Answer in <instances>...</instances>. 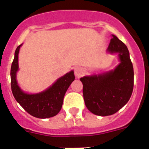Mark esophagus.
<instances>
[{
	"mask_svg": "<svg viewBox=\"0 0 149 149\" xmlns=\"http://www.w3.org/2000/svg\"><path fill=\"white\" fill-rule=\"evenodd\" d=\"M84 74V68H81V67H76L74 68V74L77 77H80Z\"/></svg>",
	"mask_w": 149,
	"mask_h": 149,
	"instance_id": "esophagus-1",
	"label": "esophagus"
}]
</instances>
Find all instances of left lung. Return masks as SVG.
Here are the masks:
<instances>
[{
    "label": "left lung",
    "mask_w": 149,
    "mask_h": 149,
    "mask_svg": "<svg viewBox=\"0 0 149 149\" xmlns=\"http://www.w3.org/2000/svg\"><path fill=\"white\" fill-rule=\"evenodd\" d=\"M112 36L107 51L119 53L120 63L113 71L80 79L86 107L91 113L101 116L113 115L122 108L134 89V68L128 49L116 36Z\"/></svg>",
    "instance_id": "1"
}]
</instances>
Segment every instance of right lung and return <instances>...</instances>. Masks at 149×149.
Masks as SVG:
<instances>
[{"label": "right lung", "mask_w": 149, "mask_h": 149, "mask_svg": "<svg viewBox=\"0 0 149 149\" xmlns=\"http://www.w3.org/2000/svg\"><path fill=\"white\" fill-rule=\"evenodd\" d=\"M22 45L17 47L11 65V89L13 96L19 104L31 116L46 119L56 116L60 111L63 98L72 82L74 81L73 71L65 74L48 89L37 94H27L18 86L16 72L18 70V52Z\"/></svg>", "instance_id": "add662e5"}]
</instances>
